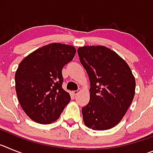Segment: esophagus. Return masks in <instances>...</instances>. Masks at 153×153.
Returning a JSON list of instances; mask_svg holds the SVG:
<instances>
[{
  "label": "esophagus",
  "instance_id": "34e87169",
  "mask_svg": "<svg viewBox=\"0 0 153 153\" xmlns=\"http://www.w3.org/2000/svg\"><path fill=\"white\" fill-rule=\"evenodd\" d=\"M72 93H73V94H74V95H76V94H77V93H79V92H78V90H74V91H73Z\"/></svg>",
  "mask_w": 153,
  "mask_h": 153
}]
</instances>
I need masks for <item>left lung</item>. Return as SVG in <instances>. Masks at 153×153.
Returning a JSON list of instances; mask_svg holds the SVG:
<instances>
[{"mask_svg": "<svg viewBox=\"0 0 153 153\" xmlns=\"http://www.w3.org/2000/svg\"><path fill=\"white\" fill-rule=\"evenodd\" d=\"M77 53L90 82V102L82 108L84 124L93 130L111 129L133 100L134 76L126 62L108 47L83 46Z\"/></svg>", "mask_w": 153, "mask_h": 153, "instance_id": "1", "label": "left lung"}]
</instances>
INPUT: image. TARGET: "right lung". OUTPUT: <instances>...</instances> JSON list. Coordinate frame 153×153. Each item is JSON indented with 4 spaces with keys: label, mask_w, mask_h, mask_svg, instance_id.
Segmentation results:
<instances>
[{
    "label": "right lung",
    "mask_w": 153,
    "mask_h": 153,
    "mask_svg": "<svg viewBox=\"0 0 153 153\" xmlns=\"http://www.w3.org/2000/svg\"><path fill=\"white\" fill-rule=\"evenodd\" d=\"M74 46L53 43L40 47L24 58L15 73L18 101L30 119L50 124L59 119L70 101L62 87V69L74 59Z\"/></svg>",
    "instance_id": "1"
}]
</instances>
